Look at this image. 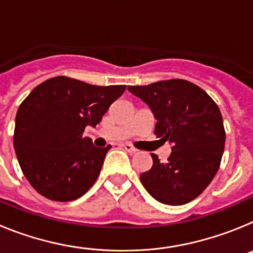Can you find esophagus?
<instances>
[{"instance_id":"esophagus-1","label":"esophagus","mask_w":253,"mask_h":253,"mask_svg":"<svg viewBox=\"0 0 253 253\" xmlns=\"http://www.w3.org/2000/svg\"><path fill=\"white\" fill-rule=\"evenodd\" d=\"M123 148H124L125 151H128L129 153H135V152H138V149L135 148V147L131 146V144H129V143H124V144H123Z\"/></svg>"}]
</instances>
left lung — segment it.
Here are the masks:
<instances>
[{"label": "left lung", "mask_w": 253, "mask_h": 253, "mask_svg": "<svg viewBox=\"0 0 253 253\" xmlns=\"http://www.w3.org/2000/svg\"><path fill=\"white\" fill-rule=\"evenodd\" d=\"M128 90L151 107L157 120L154 135L172 143L166 162L152 153L153 166L140 175V182L163 204L191 202L209 186L224 152L225 130L218 105L203 88L180 78Z\"/></svg>", "instance_id": "1"}]
</instances>
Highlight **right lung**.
I'll return each mask as SVG.
<instances>
[{"mask_svg": "<svg viewBox=\"0 0 253 253\" xmlns=\"http://www.w3.org/2000/svg\"><path fill=\"white\" fill-rule=\"evenodd\" d=\"M126 86H95L58 76L38 84L16 114L13 148L30 185L54 202H72L96 182L111 146L84 137Z\"/></svg>", "mask_w": 253, "mask_h": 253, "instance_id": "obj_1", "label": "right lung"}]
</instances>
